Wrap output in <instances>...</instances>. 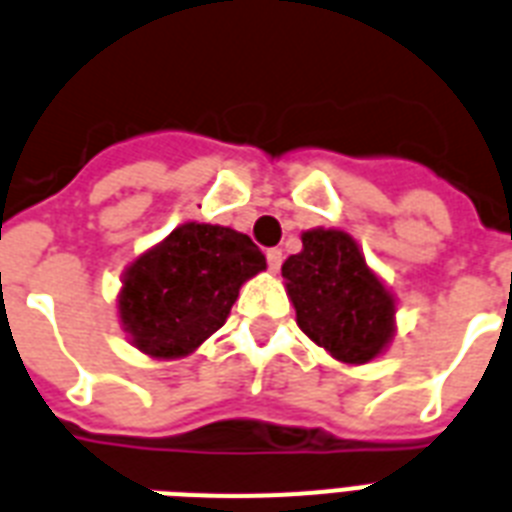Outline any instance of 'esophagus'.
<instances>
[{
    "label": "esophagus",
    "mask_w": 512,
    "mask_h": 512,
    "mask_svg": "<svg viewBox=\"0 0 512 512\" xmlns=\"http://www.w3.org/2000/svg\"><path fill=\"white\" fill-rule=\"evenodd\" d=\"M265 257H268L270 273H278V268H281V263H284V252L273 247V249H268V252H265Z\"/></svg>",
    "instance_id": "obj_1"
}]
</instances>
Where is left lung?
<instances>
[{
	"label": "left lung",
	"mask_w": 512,
	"mask_h": 512,
	"mask_svg": "<svg viewBox=\"0 0 512 512\" xmlns=\"http://www.w3.org/2000/svg\"><path fill=\"white\" fill-rule=\"evenodd\" d=\"M281 276L299 328L336 360L363 365L392 339L394 299L350 234L305 231L302 252L286 260Z\"/></svg>",
	"instance_id": "left-lung-1"
}]
</instances>
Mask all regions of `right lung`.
Segmentation results:
<instances>
[{
	"label": "right lung",
	"mask_w": 512,
	"mask_h": 512,
	"mask_svg": "<svg viewBox=\"0 0 512 512\" xmlns=\"http://www.w3.org/2000/svg\"><path fill=\"white\" fill-rule=\"evenodd\" d=\"M263 268L247 234L186 223L126 270L120 321L141 352L184 357L226 323L244 281Z\"/></svg>",
	"instance_id": "1"
}]
</instances>
